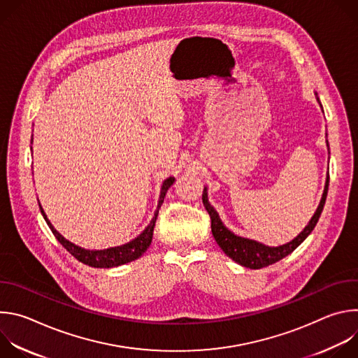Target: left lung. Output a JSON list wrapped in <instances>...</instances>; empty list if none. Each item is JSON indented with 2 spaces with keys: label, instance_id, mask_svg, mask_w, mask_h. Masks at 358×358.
Returning <instances> with one entry per match:
<instances>
[{
  "label": "left lung",
  "instance_id": "8db88e82",
  "mask_svg": "<svg viewBox=\"0 0 358 358\" xmlns=\"http://www.w3.org/2000/svg\"><path fill=\"white\" fill-rule=\"evenodd\" d=\"M316 99H317L319 105H320L317 93H316ZM320 108H322V105H320ZM326 143H327V150H329V141L326 140ZM329 152H330V150H329ZM327 189H329V173H327V178H326L322 199L319 202V207H317L316 213L313 214L312 220L309 221V224L304 227V229L294 239H292L287 243L279 245V246H268V245L255 241V239L239 236V235L234 234L231 229H228L224 225V222L221 221L220 214L215 211V208L211 206L210 201H208L207 187H203L202 202H203V207H206V210L208 211V214L211 217L213 235H214L217 243L224 250L227 257H229L232 261H235L241 266H245V268H249V269H261V268L269 266V265L283 259L285 257H287L289 253H292L306 238H308L312 234V231L315 229V227H316V224H317V221L322 215L324 202H326V196H327Z\"/></svg>",
  "mask_w": 358,
  "mask_h": 358
}]
</instances>
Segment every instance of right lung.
Returning a JSON list of instances; mask_svg holds the SVG:
<instances>
[{
  "mask_svg": "<svg viewBox=\"0 0 358 358\" xmlns=\"http://www.w3.org/2000/svg\"><path fill=\"white\" fill-rule=\"evenodd\" d=\"M32 143V141H31ZM32 150V147H31ZM176 181L174 177H169L164 180L162 189H160V196H159V203H157V210L155 211V217L151 218L150 224L145 227V229L136 236L134 239H131L130 242L120 245V246H112L108 249H85L79 245H75L73 242L68 241L66 238H64L55 228L54 225L50 224V221L48 220L45 211L42 210L41 203H39V210L41 214L43 217V220L46 221L48 227L52 231V234L55 235V238L59 241V243L71 253L73 257L85 264L89 265L92 268H115V266H120L129 262H133L136 259H138L141 255L148 249V246L151 245L152 241V231H155V225H156V220L159 215V210L162 207V203L164 201V196L169 191V188L173 185V182Z\"/></svg>",
  "mask_w": 358,
  "mask_h": 358,
  "instance_id": "1",
  "label": "right lung"
}]
</instances>
